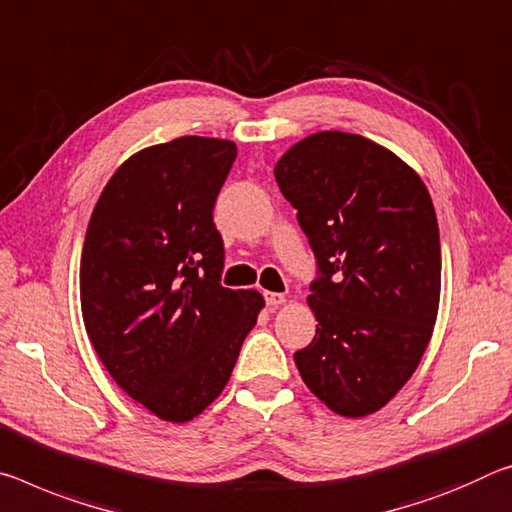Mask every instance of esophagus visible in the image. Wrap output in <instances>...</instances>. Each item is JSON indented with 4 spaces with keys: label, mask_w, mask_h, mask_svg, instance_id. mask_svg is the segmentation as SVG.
<instances>
[{
    "label": "esophagus",
    "mask_w": 512,
    "mask_h": 512,
    "mask_svg": "<svg viewBox=\"0 0 512 512\" xmlns=\"http://www.w3.org/2000/svg\"><path fill=\"white\" fill-rule=\"evenodd\" d=\"M264 300L269 307H278L285 303V294H278V291H264Z\"/></svg>",
    "instance_id": "obj_1"
}]
</instances>
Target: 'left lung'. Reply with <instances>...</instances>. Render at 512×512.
<instances>
[{
  "label": "left lung",
  "instance_id": "1",
  "mask_svg": "<svg viewBox=\"0 0 512 512\" xmlns=\"http://www.w3.org/2000/svg\"><path fill=\"white\" fill-rule=\"evenodd\" d=\"M316 257L319 321L294 353L305 385L344 417H364L408 383L440 305V230L424 182L358 134L319 132L275 164Z\"/></svg>",
  "mask_w": 512,
  "mask_h": 512
}]
</instances>
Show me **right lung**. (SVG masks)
<instances>
[{
    "instance_id": "obj_1",
    "label": "right lung",
    "mask_w": 512,
    "mask_h": 512,
    "mask_svg": "<svg viewBox=\"0 0 512 512\" xmlns=\"http://www.w3.org/2000/svg\"><path fill=\"white\" fill-rule=\"evenodd\" d=\"M232 141L182 136L120 166L88 223L81 314L111 378L166 421H189L230 380L264 298L225 289L214 205Z\"/></svg>"
}]
</instances>
